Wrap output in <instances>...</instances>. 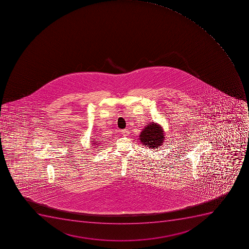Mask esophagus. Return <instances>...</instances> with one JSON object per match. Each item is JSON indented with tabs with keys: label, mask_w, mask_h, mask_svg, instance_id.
<instances>
[{
	"label": "esophagus",
	"mask_w": 249,
	"mask_h": 249,
	"mask_svg": "<svg viewBox=\"0 0 249 249\" xmlns=\"http://www.w3.org/2000/svg\"><path fill=\"white\" fill-rule=\"evenodd\" d=\"M121 134L123 135V136H128V129L121 130Z\"/></svg>",
	"instance_id": "1"
}]
</instances>
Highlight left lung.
Masks as SVG:
<instances>
[{
	"label": "left lung",
	"mask_w": 249,
	"mask_h": 249,
	"mask_svg": "<svg viewBox=\"0 0 249 249\" xmlns=\"http://www.w3.org/2000/svg\"><path fill=\"white\" fill-rule=\"evenodd\" d=\"M165 140L164 131L162 126L155 122L147 124L140 134V141L145 147L156 149L163 143Z\"/></svg>",
	"instance_id": "left-lung-1"
}]
</instances>
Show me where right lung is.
<instances>
[{
	"label": "right lung",
	"mask_w": 249,
	"mask_h": 249,
	"mask_svg": "<svg viewBox=\"0 0 249 249\" xmlns=\"http://www.w3.org/2000/svg\"><path fill=\"white\" fill-rule=\"evenodd\" d=\"M91 141H92V140H91ZM99 141H96V140H94V141H91V142H92L91 145H93V146H94V147H98V146H100V143H99Z\"/></svg>",
	"instance_id": "1"
}]
</instances>
